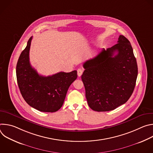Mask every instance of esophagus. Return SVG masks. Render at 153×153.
<instances>
[{
	"label": "esophagus",
	"mask_w": 153,
	"mask_h": 153,
	"mask_svg": "<svg viewBox=\"0 0 153 153\" xmlns=\"http://www.w3.org/2000/svg\"><path fill=\"white\" fill-rule=\"evenodd\" d=\"M82 73H83V70H82V69H78L77 70V75H78V76H81V75L82 74Z\"/></svg>",
	"instance_id": "1"
}]
</instances>
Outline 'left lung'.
<instances>
[{
	"mask_svg": "<svg viewBox=\"0 0 153 153\" xmlns=\"http://www.w3.org/2000/svg\"><path fill=\"white\" fill-rule=\"evenodd\" d=\"M82 80L90 108L96 111L114 110L126 103L133 93L138 68L129 41L120 35L117 43L104 48L86 61Z\"/></svg>",
	"mask_w": 153,
	"mask_h": 153,
	"instance_id": "left-lung-1",
	"label": "left lung"
}]
</instances>
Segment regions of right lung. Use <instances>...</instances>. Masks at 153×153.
<instances>
[{"instance_id": "obj_1", "label": "right lung", "mask_w": 153, "mask_h": 153, "mask_svg": "<svg viewBox=\"0 0 153 153\" xmlns=\"http://www.w3.org/2000/svg\"><path fill=\"white\" fill-rule=\"evenodd\" d=\"M33 37L21 53L16 66L20 91L31 107L42 112L53 113L62 107L71 84L77 79V71L59 72L47 77L39 75L31 67L29 53Z\"/></svg>"}]
</instances>
